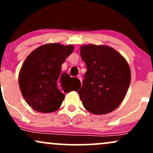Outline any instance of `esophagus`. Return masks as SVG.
<instances>
[{
	"instance_id": "obj_1",
	"label": "esophagus",
	"mask_w": 153,
	"mask_h": 153,
	"mask_svg": "<svg viewBox=\"0 0 153 153\" xmlns=\"http://www.w3.org/2000/svg\"><path fill=\"white\" fill-rule=\"evenodd\" d=\"M77 78H78L79 79V80H80V82H82V78H81V76H80V75H78V76H77Z\"/></svg>"
}]
</instances>
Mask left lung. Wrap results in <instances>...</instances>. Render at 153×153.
<instances>
[{"instance_id": "left-lung-1", "label": "left lung", "mask_w": 153, "mask_h": 153, "mask_svg": "<svg viewBox=\"0 0 153 153\" xmlns=\"http://www.w3.org/2000/svg\"><path fill=\"white\" fill-rule=\"evenodd\" d=\"M80 55L87 67L82 86L78 92L82 105L96 115L113 111L125 98L130 84L127 60L107 45H82Z\"/></svg>"}]
</instances>
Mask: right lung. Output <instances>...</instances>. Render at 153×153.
Instances as JSON below:
<instances>
[{"instance_id": "add662e5", "label": "right lung", "mask_w": 153, "mask_h": 153, "mask_svg": "<svg viewBox=\"0 0 153 153\" xmlns=\"http://www.w3.org/2000/svg\"><path fill=\"white\" fill-rule=\"evenodd\" d=\"M73 45L50 43L31 52L23 63L19 84L23 97L34 111L54 112L60 107L65 93L80 87L78 78L61 73V66L73 52Z\"/></svg>"}]
</instances>
